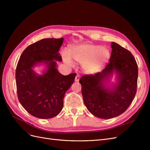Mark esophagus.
Masks as SVG:
<instances>
[{
	"label": "esophagus",
	"instance_id": "34e87169",
	"mask_svg": "<svg viewBox=\"0 0 150 150\" xmlns=\"http://www.w3.org/2000/svg\"><path fill=\"white\" fill-rule=\"evenodd\" d=\"M79 79H80V76H79V74L76 75V78H75V81H76V82H78L79 80Z\"/></svg>",
	"mask_w": 150,
	"mask_h": 150
}]
</instances>
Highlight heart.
I'll use <instances>...</instances> for the list:
<instances>
[{"mask_svg": "<svg viewBox=\"0 0 150 150\" xmlns=\"http://www.w3.org/2000/svg\"><path fill=\"white\" fill-rule=\"evenodd\" d=\"M110 56L106 47L93 44H83L71 47L64 54V61L70 66L74 65L72 59L83 63L84 69L89 72L98 71Z\"/></svg>", "mask_w": 150, "mask_h": 150, "instance_id": "heart-1", "label": "heart"}]
</instances>
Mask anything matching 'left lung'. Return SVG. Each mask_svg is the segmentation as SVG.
<instances>
[{"label":"left lung","mask_w":150,"mask_h":150,"mask_svg":"<svg viewBox=\"0 0 150 150\" xmlns=\"http://www.w3.org/2000/svg\"><path fill=\"white\" fill-rule=\"evenodd\" d=\"M110 62L101 72L85 74L79 80L84 103L88 111L99 118L110 119L123 113L137 93L138 68L128 50L111 42ZM115 71L118 84L109 89L104 82Z\"/></svg>","instance_id":"8db88e82"}]
</instances>
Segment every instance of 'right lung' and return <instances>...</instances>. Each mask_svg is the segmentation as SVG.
<instances>
[{
  "instance_id": "obj_1",
  "label": "right lung",
  "mask_w": 150,
  "mask_h": 150,
  "mask_svg": "<svg viewBox=\"0 0 150 150\" xmlns=\"http://www.w3.org/2000/svg\"><path fill=\"white\" fill-rule=\"evenodd\" d=\"M63 38L43 39L30 44L22 53L16 70L19 101L29 114L40 119L57 116L63 107V99L74 83L76 73L64 76L56 69V61H61L59 51ZM44 62L48 68L38 75L31 68Z\"/></svg>"
}]
</instances>
